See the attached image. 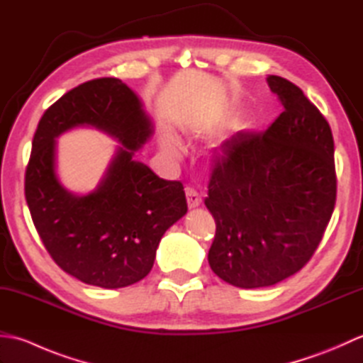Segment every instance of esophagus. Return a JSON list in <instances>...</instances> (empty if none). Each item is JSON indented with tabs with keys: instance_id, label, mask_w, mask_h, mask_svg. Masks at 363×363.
Segmentation results:
<instances>
[{
	"instance_id": "esophagus-1",
	"label": "esophagus",
	"mask_w": 363,
	"mask_h": 363,
	"mask_svg": "<svg viewBox=\"0 0 363 363\" xmlns=\"http://www.w3.org/2000/svg\"><path fill=\"white\" fill-rule=\"evenodd\" d=\"M186 196H187V204H189L190 209H195V207L201 204V195H199L195 189L187 187L186 189Z\"/></svg>"
}]
</instances>
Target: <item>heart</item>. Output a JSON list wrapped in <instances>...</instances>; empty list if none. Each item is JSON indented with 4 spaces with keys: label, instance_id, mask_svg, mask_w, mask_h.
Instances as JSON below:
<instances>
[{
    "label": "heart",
    "instance_id": "1",
    "mask_svg": "<svg viewBox=\"0 0 363 363\" xmlns=\"http://www.w3.org/2000/svg\"><path fill=\"white\" fill-rule=\"evenodd\" d=\"M160 146L162 150L168 154H177L181 148V142L177 140V137L169 133H164L160 135Z\"/></svg>",
    "mask_w": 363,
    "mask_h": 363
}]
</instances>
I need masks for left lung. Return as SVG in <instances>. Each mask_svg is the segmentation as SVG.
Returning a JSON list of instances; mask_svg holds the SVG:
<instances>
[{
	"instance_id": "1",
	"label": "left lung",
	"mask_w": 363,
	"mask_h": 363,
	"mask_svg": "<svg viewBox=\"0 0 363 363\" xmlns=\"http://www.w3.org/2000/svg\"><path fill=\"white\" fill-rule=\"evenodd\" d=\"M284 112L265 133H237L215 156L206 207L217 225L209 265L240 289L274 285L313 256L337 196L329 123L295 84L268 76Z\"/></svg>"
}]
</instances>
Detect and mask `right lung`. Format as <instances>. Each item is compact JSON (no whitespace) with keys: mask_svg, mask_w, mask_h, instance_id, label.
<instances>
[{"mask_svg":"<svg viewBox=\"0 0 363 363\" xmlns=\"http://www.w3.org/2000/svg\"><path fill=\"white\" fill-rule=\"evenodd\" d=\"M91 125L122 143L99 187L74 196L55 176V138ZM152 123L140 99L117 78H99L59 98L38 121L25 174L34 226L52 260L76 279L103 289L148 274L165 230L187 213L184 186L160 179L135 159Z\"/></svg>","mask_w":363,"mask_h":363,"instance_id":"add662e5","label":"right lung"}]
</instances>
